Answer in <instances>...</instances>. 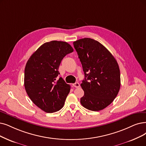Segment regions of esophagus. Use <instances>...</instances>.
Segmentation results:
<instances>
[{
	"label": "esophagus",
	"mask_w": 146,
	"mask_h": 146,
	"mask_svg": "<svg viewBox=\"0 0 146 146\" xmlns=\"http://www.w3.org/2000/svg\"><path fill=\"white\" fill-rule=\"evenodd\" d=\"M73 86H74L75 87H76V88H78V87H80V83H78V82H76V83H75L74 84H73Z\"/></svg>",
	"instance_id": "esophagus-1"
}]
</instances>
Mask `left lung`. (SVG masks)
I'll return each mask as SVG.
<instances>
[{
    "instance_id": "left-lung-1",
    "label": "left lung",
    "mask_w": 146,
    "mask_h": 146,
    "mask_svg": "<svg viewBox=\"0 0 146 146\" xmlns=\"http://www.w3.org/2000/svg\"><path fill=\"white\" fill-rule=\"evenodd\" d=\"M82 65L84 92L82 106L98 111L106 108L117 96L120 87L119 65L111 53L96 40L85 38L73 42Z\"/></svg>"
}]
</instances>
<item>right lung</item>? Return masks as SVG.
<instances>
[{"label": "right lung", "instance_id": "obj_1", "mask_svg": "<svg viewBox=\"0 0 146 146\" xmlns=\"http://www.w3.org/2000/svg\"><path fill=\"white\" fill-rule=\"evenodd\" d=\"M74 51L68 43L45 42L29 58L25 69V87L32 101L44 111L56 112L64 106L71 86L65 83L59 67L66 54Z\"/></svg>", "mask_w": 146, "mask_h": 146}]
</instances>
